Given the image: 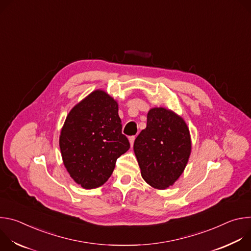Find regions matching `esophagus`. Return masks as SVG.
Here are the masks:
<instances>
[{"mask_svg":"<svg viewBox=\"0 0 251 251\" xmlns=\"http://www.w3.org/2000/svg\"><path fill=\"white\" fill-rule=\"evenodd\" d=\"M134 141H135V136H131V137H129V142H130V145H131V146H133V144H134Z\"/></svg>","mask_w":251,"mask_h":251,"instance_id":"34e87169","label":"esophagus"}]
</instances>
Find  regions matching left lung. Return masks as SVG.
Segmentation results:
<instances>
[{
	"label": "left lung",
	"mask_w": 251,
	"mask_h": 251,
	"mask_svg": "<svg viewBox=\"0 0 251 251\" xmlns=\"http://www.w3.org/2000/svg\"><path fill=\"white\" fill-rule=\"evenodd\" d=\"M192 150L189 128L175 112L155 107L147 115V127L134 142L141 175L151 187L165 190L183 174Z\"/></svg>",
	"instance_id": "obj_1"
}]
</instances>
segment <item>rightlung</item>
<instances>
[{
  "mask_svg": "<svg viewBox=\"0 0 251 251\" xmlns=\"http://www.w3.org/2000/svg\"><path fill=\"white\" fill-rule=\"evenodd\" d=\"M62 161L70 176L84 189L102 186L116 160L130 148L122 134L118 103L95 90L68 113L59 136Z\"/></svg>",
  "mask_w": 251,
  "mask_h": 251,
  "instance_id": "1",
  "label": "right lung"
}]
</instances>
